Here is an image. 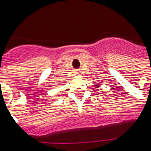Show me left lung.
I'll return each mask as SVG.
<instances>
[{
    "label": "left lung",
    "mask_w": 151,
    "mask_h": 151,
    "mask_svg": "<svg viewBox=\"0 0 151 151\" xmlns=\"http://www.w3.org/2000/svg\"><path fill=\"white\" fill-rule=\"evenodd\" d=\"M95 86H96V87H99V86H98V85H95Z\"/></svg>",
    "instance_id": "left-lung-1"
}]
</instances>
